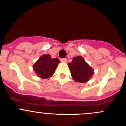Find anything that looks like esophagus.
<instances>
[{"label":"esophagus","mask_w":126,"mask_h":126,"mask_svg":"<svg viewBox=\"0 0 126 126\" xmlns=\"http://www.w3.org/2000/svg\"><path fill=\"white\" fill-rule=\"evenodd\" d=\"M61 62H62V63H65L67 62V59H61Z\"/></svg>","instance_id":"1"}]
</instances>
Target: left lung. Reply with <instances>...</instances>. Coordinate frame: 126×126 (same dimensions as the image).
I'll list each match as a JSON object with an SVG mask.
<instances>
[{
  "mask_svg": "<svg viewBox=\"0 0 126 126\" xmlns=\"http://www.w3.org/2000/svg\"><path fill=\"white\" fill-rule=\"evenodd\" d=\"M68 66L73 79L79 83H86L94 74V70L81 56L73 57Z\"/></svg>",
  "mask_w": 126,
  "mask_h": 126,
  "instance_id": "1",
  "label": "left lung"
}]
</instances>
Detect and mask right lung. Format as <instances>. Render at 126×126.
I'll list each match as a JSON object with an SVG mask.
<instances>
[{"label": "right lung", "mask_w": 126, "mask_h": 126, "mask_svg": "<svg viewBox=\"0 0 126 126\" xmlns=\"http://www.w3.org/2000/svg\"><path fill=\"white\" fill-rule=\"evenodd\" d=\"M60 61L58 58L52 59L50 55L43 54L33 65V71L37 76L47 79L53 76Z\"/></svg>", "instance_id": "add662e5"}]
</instances>
